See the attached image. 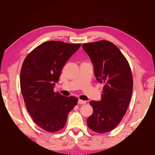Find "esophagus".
I'll return each mask as SVG.
<instances>
[{
	"label": "esophagus",
	"instance_id": "1",
	"mask_svg": "<svg viewBox=\"0 0 155 155\" xmlns=\"http://www.w3.org/2000/svg\"><path fill=\"white\" fill-rule=\"evenodd\" d=\"M78 104H81V105L86 104H87V101H84V100H78Z\"/></svg>",
	"mask_w": 155,
	"mask_h": 155
}]
</instances>
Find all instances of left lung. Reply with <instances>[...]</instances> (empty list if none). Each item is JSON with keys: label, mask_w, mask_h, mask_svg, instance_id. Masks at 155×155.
I'll use <instances>...</instances> for the list:
<instances>
[{"label": "left lung", "mask_w": 155, "mask_h": 155, "mask_svg": "<svg viewBox=\"0 0 155 155\" xmlns=\"http://www.w3.org/2000/svg\"><path fill=\"white\" fill-rule=\"evenodd\" d=\"M97 81L104 83L100 101H91L93 113L88 127L98 133L113 130L122 120L133 92V76L128 61L116 45L105 40L83 44Z\"/></svg>", "instance_id": "1"}]
</instances>
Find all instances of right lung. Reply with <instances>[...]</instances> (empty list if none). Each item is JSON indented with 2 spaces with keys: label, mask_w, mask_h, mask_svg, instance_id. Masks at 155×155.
<instances>
[{
  "label": "right lung",
  "mask_w": 155,
  "mask_h": 155,
  "mask_svg": "<svg viewBox=\"0 0 155 155\" xmlns=\"http://www.w3.org/2000/svg\"><path fill=\"white\" fill-rule=\"evenodd\" d=\"M81 44L50 41L27 55L21 71V90L28 112L41 128L54 133L64 127L78 98L54 92L61 73Z\"/></svg>",
  "instance_id": "obj_1"
}]
</instances>
